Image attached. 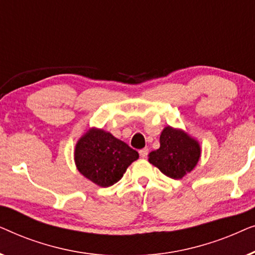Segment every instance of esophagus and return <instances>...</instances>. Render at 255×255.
Returning a JSON list of instances; mask_svg holds the SVG:
<instances>
[{"mask_svg": "<svg viewBox=\"0 0 255 255\" xmlns=\"http://www.w3.org/2000/svg\"><path fill=\"white\" fill-rule=\"evenodd\" d=\"M139 154H140L141 158H146V156H147V154H148V148L140 149V151H139Z\"/></svg>", "mask_w": 255, "mask_h": 255, "instance_id": "34e87169", "label": "esophagus"}]
</instances>
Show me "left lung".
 I'll list each match as a JSON object with an SVG mask.
<instances>
[{"mask_svg":"<svg viewBox=\"0 0 255 255\" xmlns=\"http://www.w3.org/2000/svg\"><path fill=\"white\" fill-rule=\"evenodd\" d=\"M201 146L179 128L166 127L160 135V147L148 154V161L174 180L182 179L197 165Z\"/></svg>","mask_w":255,"mask_h":255,"instance_id":"obj_1","label":"left lung"}]
</instances>
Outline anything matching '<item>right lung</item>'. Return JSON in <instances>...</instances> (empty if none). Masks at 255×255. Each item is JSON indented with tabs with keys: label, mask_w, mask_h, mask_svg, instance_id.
Returning a JSON list of instances; mask_svg holds the SVG:
<instances>
[{
	"label": "right lung",
	"mask_w": 255,
	"mask_h": 255,
	"mask_svg": "<svg viewBox=\"0 0 255 255\" xmlns=\"http://www.w3.org/2000/svg\"><path fill=\"white\" fill-rule=\"evenodd\" d=\"M138 152L110 132L90 128L76 142L74 159L79 172L100 187L118 182Z\"/></svg>",
	"instance_id": "obj_1"
}]
</instances>
